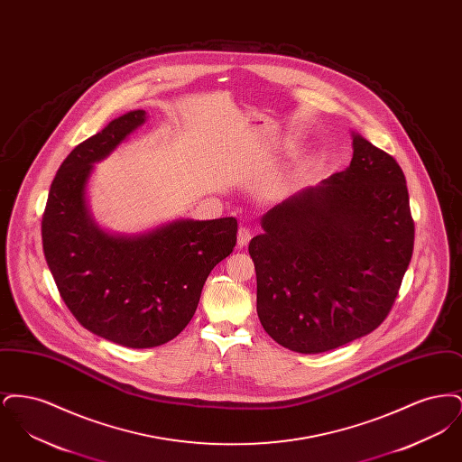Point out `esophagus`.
Masks as SVG:
<instances>
[{"mask_svg":"<svg viewBox=\"0 0 462 462\" xmlns=\"http://www.w3.org/2000/svg\"><path fill=\"white\" fill-rule=\"evenodd\" d=\"M251 237H253L251 228L241 226V228H239V234H237V244H239L241 247H244V245H247V242L251 241Z\"/></svg>","mask_w":462,"mask_h":462,"instance_id":"1","label":"esophagus"}]
</instances>
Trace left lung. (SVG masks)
<instances>
[{"label":"left lung","instance_id":"obj_1","mask_svg":"<svg viewBox=\"0 0 462 462\" xmlns=\"http://www.w3.org/2000/svg\"><path fill=\"white\" fill-rule=\"evenodd\" d=\"M350 166L273 206L249 242L256 310L284 348L322 353L388 315L414 249L402 168L352 132Z\"/></svg>","mask_w":462,"mask_h":462}]
</instances>
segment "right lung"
<instances>
[{"instance_id":"right-lung-1","label":"right lung","mask_w":462,"mask_h":462,"mask_svg":"<svg viewBox=\"0 0 462 462\" xmlns=\"http://www.w3.org/2000/svg\"><path fill=\"white\" fill-rule=\"evenodd\" d=\"M147 121L130 110L79 143L50 187L44 258L67 308L89 332L128 348L176 337L198 310L204 282L237 242V220H180L138 234L102 228L88 204L95 164Z\"/></svg>"}]
</instances>
